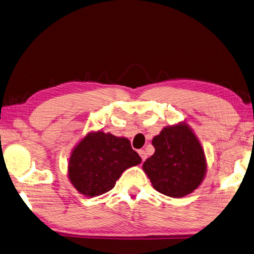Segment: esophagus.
I'll return each instance as SVG.
<instances>
[{"instance_id": "1", "label": "esophagus", "mask_w": 254, "mask_h": 254, "mask_svg": "<svg viewBox=\"0 0 254 254\" xmlns=\"http://www.w3.org/2000/svg\"><path fill=\"white\" fill-rule=\"evenodd\" d=\"M138 152H139V155H140V157H141L142 161H145V160H146V158H147L146 151H145V150H139V151H138Z\"/></svg>"}]
</instances>
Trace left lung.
<instances>
[{
	"mask_svg": "<svg viewBox=\"0 0 254 254\" xmlns=\"http://www.w3.org/2000/svg\"><path fill=\"white\" fill-rule=\"evenodd\" d=\"M152 146L155 154L143 162L142 169L158 192L181 198L198 188L207 161L201 143L187 124L165 127L154 137Z\"/></svg>",
	"mask_w": 254,
	"mask_h": 254,
	"instance_id": "1",
	"label": "left lung"
}]
</instances>
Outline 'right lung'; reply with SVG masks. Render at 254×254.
I'll list each match as a JSON object with an SVG mask.
<instances>
[{"label": "right lung", "mask_w": 254, "mask_h": 254, "mask_svg": "<svg viewBox=\"0 0 254 254\" xmlns=\"http://www.w3.org/2000/svg\"><path fill=\"white\" fill-rule=\"evenodd\" d=\"M140 162L127 138L94 131L71 151L68 178L79 193L97 197L112 190L124 171Z\"/></svg>", "instance_id": "add662e5"}]
</instances>
